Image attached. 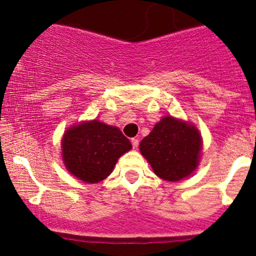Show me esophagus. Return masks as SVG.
<instances>
[{
    "instance_id": "esophagus-1",
    "label": "esophagus",
    "mask_w": 256,
    "mask_h": 256,
    "mask_svg": "<svg viewBox=\"0 0 256 256\" xmlns=\"http://www.w3.org/2000/svg\"><path fill=\"white\" fill-rule=\"evenodd\" d=\"M131 143H132V146H134V148L136 149L137 146H138V144H140V140H138V138H132Z\"/></svg>"
}]
</instances>
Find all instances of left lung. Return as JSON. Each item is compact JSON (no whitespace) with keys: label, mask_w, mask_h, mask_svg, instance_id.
<instances>
[{"label":"left lung","mask_w":256,"mask_h":256,"mask_svg":"<svg viewBox=\"0 0 256 256\" xmlns=\"http://www.w3.org/2000/svg\"><path fill=\"white\" fill-rule=\"evenodd\" d=\"M202 138L198 128L184 120L164 116L140 143V154L158 177L178 182L198 168Z\"/></svg>","instance_id":"obj_1"}]
</instances>
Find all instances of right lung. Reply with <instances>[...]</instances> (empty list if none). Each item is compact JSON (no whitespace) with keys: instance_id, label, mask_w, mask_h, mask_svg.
I'll return each instance as SVG.
<instances>
[{"instance_id":"right-lung-1","label":"right lung","mask_w":256,"mask_h":256,"mask_svg":"<svg viewBox=\"0 0 256 256\" xmlns=\"http://www.w3.org/2000/svg\"><path fill=\"white\" fill-rule=\"evenodd\" d=\"M131 148L128 138L118 128L98 120L71 126L61 140L67 171L90 184L107 178L118 158Z\"/></svg>"}]
</instances>
